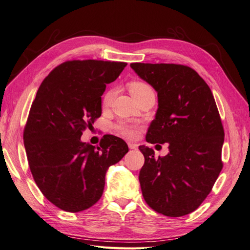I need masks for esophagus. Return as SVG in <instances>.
Listing matches in <instances>:
<instances>
[{"label": "esophagus", "instance_id": "esophagus-1", "mask_svg": "<svg viewBox=\"0 0 250 250\" xmlns=\"http://www.w3.org/2000/svg\"><path fill=\"white\" fill-rule=\"evenodd\" d=\"M128 147H129V149H132V150H137L139 146L137 145V144H134V143H128Z\"/></svg>", "mask_w": 250, "mask_h": 250}]
</instances>
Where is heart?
I'll use <instances>...</instances> for the list:
<instances>
[{"instance_id":"1","label":"heart","mask_w":250,"mask_h":250,"mask_svg":"<svg viewBox=\"0 0 250 250\" xmlns=\"http://www.w3.org/2000/svg\"><path fill=\"white\" fill-rule=\"evenodd\" d=\"M128 88H129V92L134 97V99H137L138 97L145 94L146 92H148V90L152 89L148 83L140 81V80H133L128 83ZM115 95H116V89L112 87L107 89L106 92L104 93L102 97V106L104 108L108 107L111 104ZM116 129L121 135H123V137H126V138H132L134 137L135 133H137V126L127 122H123V121L116 125Z\"/></svg>"}]
</instances>
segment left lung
Returning <instances> with one entry per match:
<instances>
[{"label": "left lung", "instance_id": "left-lung-1", "mask_svg": "<svg viewBox=\"0 0 250 250\" xmlns=\"http://www.w3.org/2000/svg\"><path fill=\"white\" fill-rule=\"evenodd\" d=\"M157 92L158 108L146 141L169 143L157 158L146 146L140 185L148 206L168 217L199 208L220 174L224 129L211 90L192 67L175 63H130Z\"/></svg>", "mask_w": 250, "mask_h": 250}]
</instances>
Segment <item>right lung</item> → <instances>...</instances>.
<instances>
[{"instance_id": "add662e5", "label": "right lung", "mask_w": 250, "mask_h": 250, "mask_svg": "<svg viewBox=\"0 0 250 250\" xmlns=\"http://www.w3.org/2000/svg\"><path fill=\"white\" fill-rule=\"evenodd\" d=\"M127 65L121 62L67 60L43 79L24 129L30 171L42 195L58 208L78 213L101 198L109 166L128 146L105 134L95 147L82 132L101 116V96Z\"/></svg>"}]
</instances>
